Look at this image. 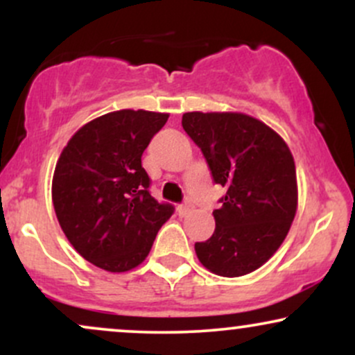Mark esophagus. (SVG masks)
I'll return each instance as SVG.
<instances>
[{
	"mask_svg": "<svg viewBox=\"0 0 355 355\" xmlns=\"http://www.w3.org/2000/svg\"><path fill=\"white\" fill-rule=\"evenodd\" d=\"M190 210H191L190 203H183V205L177 207V211H178V215H180V217H185L187 214H190Z\"/></svg>",
	"mask_w": 355,
	"mask_h": 355,
	"instance_id": "obj_1",
	"label": "esophagus"
}]
</instances>
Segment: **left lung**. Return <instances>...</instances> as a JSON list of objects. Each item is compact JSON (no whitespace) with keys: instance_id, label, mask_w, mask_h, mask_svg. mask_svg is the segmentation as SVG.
I'll return each mask as SVG.
<instances>
[{"instance_id":"obj_1","label":"left lung","mask_w":355,"mask_h":355,"mask_svg":"<svg viewBox=\"0 0 355 355\" xmlns=\"http://www.w3.org/2000/svg\"><path fill=\"white\" fill-rule=\"evenodd\" d=\"M182 126L227 190L214 210V235L195 243V254L215 275L250 274L279 250L294 222L299 190L291 148L245 113L189 112Z\"/></svg>"}]
</instances>
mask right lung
<instances>
[{"instance_id": "add662e5", "label": "right lung", "mask_w": 355, "mask_h": 355, "mask_svg": "<svg viewBox=\"0 0 355 355\" xmlns=\"http://www.w3.org/2000/svg\"><path fill=\"white\" fill-rule=\"evenodd\" d=\"M168 113L118 110L85 123L56 162L51 200L78 254L107 272H128L150 254L173 207L150 195L141 155Z\"/></svg>"}]
</instances>
